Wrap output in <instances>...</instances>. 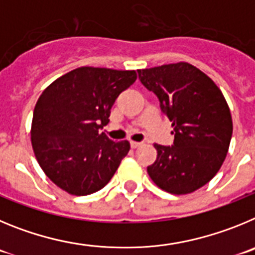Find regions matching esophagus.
<instances>
[{"instance_id":"esophagus-1","label":"esophagus","mask_w":255,"mask_h":255,"mask_svg":"<svg viewBox=\"0 0 255 255\" xmlns=\"http://www.w3.org/2000/svg\"><path fill=\"white\" fill-rule=\"evenodd\" d=\"M141 146V142H136V141H130V147L132 148H137Z\"/></svg>"}]
</instances>
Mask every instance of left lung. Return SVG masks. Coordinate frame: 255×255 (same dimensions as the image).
Instances as JSON below:
<instances>
[{"label":"left lung","instance_id":"8db88e82","mask_svg":"<svg viewBox=\"0 0 255 255\" xmlns=\"http://www.w3.org/2000/svg\"><path fill=\"white\" fill-rule=\"evenodd\" d=\"M138 79L157 96L174 134L171 146L155 143L157 157L148 175L169 193H192L216 175L226 157L233 134L228 103L207 75L185 62L138 70Z\"/></svg>","mask_w":255,"mask_h":255}]
</instances>
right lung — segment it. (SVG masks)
I'll use <instances>...</instances> for the list:
<instances>
[{"label": "right lung", "mask_w": 255, "mask_h": 255, "mask_svg": "<svg viewBox=\"0 0 255 255\" xmlns=\"http://www.w3.org/2000/svg\"><path fill=\"white\" fill-rule=\"evenodd\" d=\"M134 71L80 67L39 96L31 144L45 175L73 196H88L109 183L129 151L100 132L119 94L136 81Z\"/></svg>", "instance_id": "obj_1"}]
</instances>
